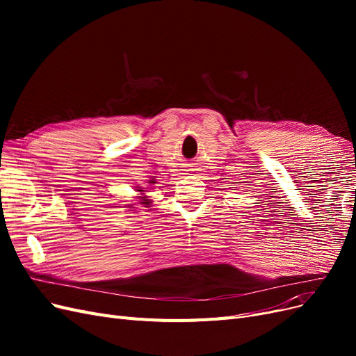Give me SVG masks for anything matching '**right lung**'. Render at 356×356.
Masks as SVG:
<instances>
[{
  "mask_svg": "<svg viewBox=\"0 0 356 356\" xmlns=\"http://www.w3.org/2000/svg\"><path fill=\"white\" fill-rule=\"evenodd\" d=\"M149 182H152V184H154V181H149ZM138 191L141 193V196H138V199H139V203H141V204H145V207H148V204L152 203V200H149L147 196H144L145 190H143V188H139V187H138ZM131 208H132V207H131Z\"/></svg>",
  "mask_w": 356,
  "mask_h": 356,
  "instance_id": "1",
  "label": "right lung"
}]
</instances>
